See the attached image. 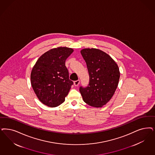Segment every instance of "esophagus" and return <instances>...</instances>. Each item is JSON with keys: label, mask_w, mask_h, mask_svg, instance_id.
Returning a JSON list of instances; mask_svg holds the SVG:
<instances>
[{"label": "esophagus", "mask_w": 155, "mask_h": 155, "mask_svg": "<svg viewBox=\"0 0 155 155\" xmlns=\"http://www.w3.org/2000/svg\"><path fill=\"white\" fill-rule=\"evenodd\" d=\"M80 81L79 80H78L75 81L74 82V84L75 86H78L79 84H80Z\"/></svg>", "instance_id": "1"}]
</instances>
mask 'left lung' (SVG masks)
I'll return each mask as SVG.
<instances>
[{"label": "left lung", "mask_w": 155, "mask_h": 155, "mask_svg": "<svg viewBox=\"0 0 155 155\" xmlns=\"http://www.w3.org/2000/svg\"><path fill=\"white\" fill-rule=\"evenodd\" d=\"M89 74L87 86H80L84 101L91 107H100L112 98L117 87L120 73L116 62L107 54L97 48L81 51Z\"/></svg>", "instance_id": "8db88e82"}]
</instances>
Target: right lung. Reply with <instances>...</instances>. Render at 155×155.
Instances as JSON below:
<instances>
[{"mask_svg":"<svg viewBox=\"0 0 155 155\" xmlns=\"http://www.w3.org/2000/svg\"><path fill=\"white\" fill-rule=\"evenodd\" d=\"M73 49L53 48L42 55L31 73L32 89L39 101L49 107H58L65 100L73 82L69 80L65 61Z\"/></svg>","mask_w":155,"mask_h":155,"instance_id":"1","label":"right lung"}]
</instances>
